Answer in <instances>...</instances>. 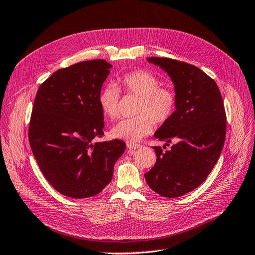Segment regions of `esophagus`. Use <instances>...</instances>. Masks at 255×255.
Here are the masks:
<instances>
[{"instance_id": "esophagus-1", "label": "esophagus", "mask_w": 255, "mask_h": 255, "mask_svg": "<svg viewBox=\"0 0 255 255\" xmlns=\"http://www.w3.org/2000/svg\"><path fill=\"white\" fill-rule=\"evenodd\" d=\"M139 147H141V145H138V144L127 143V148H128L129 150H135V149H138Z\"/></svg>"}]
</instances>
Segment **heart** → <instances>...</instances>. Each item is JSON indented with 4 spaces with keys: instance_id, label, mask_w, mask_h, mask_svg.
Returning <instances> with one entry per match:
<instances>
[{
    "instance_id": "obj_1",
    "label": "heart",
    "mask_w": 255,
    "mask_h": 255,
    "mask_svg": "<svg viewBox=\"0 0 255 255\" xmlns=\"http://www.w3.org/2000/svg\"><path fill=\"white\" fill-rule=\"evenodd\" d=\"M119 86L126 93L139 96L136 114L120 121L111 129L114 138L135 143L148 135L154 122L165 123L175 112L177 98L175 92L166 87H159L158 78L151 73L138 70L124 74L118 79ZM120 91L113 85L105 86L98 96V104L106 117L114 119L119 112Z\"/></svg>"
}]
</instances>
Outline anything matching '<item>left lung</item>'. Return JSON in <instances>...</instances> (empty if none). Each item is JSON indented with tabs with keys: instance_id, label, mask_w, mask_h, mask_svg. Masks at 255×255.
Masks as SVG:
<instances>
[{
	"instance_id": "1",
	"label": "left lung",
	"mask_w": 255,
	"mask_h": 255,
	"mask_svg": "<svg viewBox=\"0 0 255 255\" xmlns=\"http://www.w3.org/2000/svg\"><path fill=\"white\" fill-rule=\"evenodd\" d=\"M147 61L167 74L177 98L172 117L153 135L176 143L169 151L153 147L157 162L144 176L153 192L176 198L202 184L218 161L227 128L224 101L215 81L195 65L159 57Z\"/></svg>"
}]
</instances>
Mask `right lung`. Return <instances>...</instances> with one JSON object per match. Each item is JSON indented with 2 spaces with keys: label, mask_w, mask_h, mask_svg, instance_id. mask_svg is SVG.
<instances>
[{
  "label": "right lung",
  "mask_w": 255,
  "mask_h": 255,
  "mask_svg": "<svg viewBox=\"0 0 255 255\" xmlns=\"http://www.w3.org/2000/svg\"><path fill=\"white\" fill-rule=\"evenodd\" d=\"M112 64L89 60L56 71L38 89L28 137L32 153L51 185L81 199L108 185L125 151L120 139L93 142L104 134L98 96Z\"/></svg>",
  "instance_id": "add662e5"
}]
</instances>
